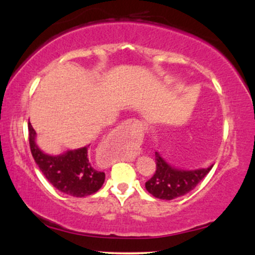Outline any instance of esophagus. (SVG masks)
I'll return each instance as SVG.
<instances>
[{
    "instance_id": "obj_1",
    "label": "esophagus",
    "mask_w": 255,
    "mask_h": 255,
    "mask_svg": "<svg viewBox=\"0 0 255 255\" xmlns=\"http://www.w3.org/2000/svg\"><path fill=\"white\" fill-rule=\"evenodd\" d=\"M120 128L124 131H126V133H128V135H129L131 139L139 140L140 137L142 136V134H144V125H142L141 121L135 119L127 120V121H125L124 124L121 125Z\"/></svg>"
}]
</instances>
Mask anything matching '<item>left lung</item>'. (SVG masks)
Listing matches in <instances>:
<instances>
[{"instance_id":"left-lung-1","label":"left lung","mask_w":255,"mask_h":255,"mask_svg":"<svg viewBox=\"0 0 255 255\" xmlns=\"http://www.w3.org/2000/svg\"><path fill=\"white\" fill-rule=\"evenodd\" d=\"M212 166L197 170L175 169L156 152V172L145 183V187L154 198L172 200L194 189L197 184L209 174Z\"/></svg>"}]
</instances>
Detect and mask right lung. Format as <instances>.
<instances>
[{
  "mask_svg": "<svg viewBox=\"0 0 255 255\" xmlns=\"http://www.w3.org/2000/svg\"><path fill=\"white\" fill-rule=\"evenodd\" d=\"M28 141L31 153L40 171L55 188L72 195L83 198L99 191L103 186L105 174L98 171L91 163L87 152L89 146L67 151L58 156L46 154L36 144V130L28 122Z\"/></svg>",
  "mask_w": 255,
  "mask_h": 255,
  "instance_id": "obj_1",
  "label": "right lung"
}]
</instances>
